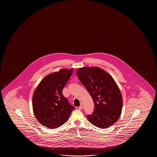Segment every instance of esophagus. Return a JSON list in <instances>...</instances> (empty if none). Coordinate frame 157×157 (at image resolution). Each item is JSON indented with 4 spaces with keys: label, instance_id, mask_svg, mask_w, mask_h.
I'll use <instances>...</instances> for the list:
<instances>
[{
    "label": "esophagus",
    "instance_id": "34e87169",
    "mask_svg": "<svg viewBox=\"0 0 157 157\" xmlns=\"http://www.w3.org/2000/svg\"><path fill=\"white\" fill-rule=\"evenodd\" d=\"M83 109V105H80V107H78V109L81 110Z\"/></svg>",
    "mask_w": 157,
    "mask_h": 157
}]
</instances>
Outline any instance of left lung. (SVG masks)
<instances>
[{"instance_id":"left-lung-1","label":"left lung","mask_w":157,"mask_h":157,"mask_svg":"<svg viewBox=\"0 0 157 157\" xmlns=\"http://www.w3.org/2000/svg\"><path fill=\"white\" fill-rule=\"evenodd\" d=\"M77 77L93 99L94 110L86 115L96 127L105 128L117 122L120 116L123 101L115 81L99 67H83L76 71Z\"/></svg>"}]
</instances>
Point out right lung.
Returning <instances> with one entry per match:
<instances>
[{"label":"right lung","mask_w":157,"mask_h":157,"mask_svg":"<svg viewBox=\"0 0 157 157\" xmlns=\"http://www.w3.org/2000/svg\"><path fill=\"white\" fill-rule=\"evenodd\" d=\"M72 72L73 69H63L49 74L35 90L32 100L33 113L44 126L50 128L60 127L75 109L62 94Z\"/></svg>","instance_id":"1"}]
</instances>
